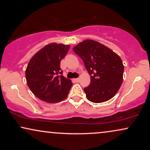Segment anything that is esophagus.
I'll return each instance as SVG.
<instances>
[{
    "label": "esophagus",
    "mask_w": 150,
    "mask_h": 150,
    "mask_svg": "<svg viewBox=\"0 0 150 150\" xmlns=\"http://www.w3.org/2000/svg\"><path fill=\"white\" fill-rule=\"evenodd\" d=\"M74 81L76 82V83H79V82L80 81V79H79V78H78V79H74Z\"/></svg>",
    "instance_id": "obj_1"
}]
</instances>
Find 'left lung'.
<instances>
[{"label":"left lung","mask_w":150,"mask_h":150,"mask_svg":"<svg viewBox=\"0 0 150 150\" xmlns=\"http://www.w3.org/2000/svg\"><path fill=\"white\" fill-rule=\"evenodd\" d=\"M91 75V83L84 88L87 99L94 103L106 102L120 89L124 67L116 53L93 40H85L74 47Z\"/></svg>","instance_id":"8db88e82"}]
</instances>
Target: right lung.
<instances>
[{
  "mask_svg": "<svg viewBox=\"0 0 150 150\" xmlns=\"http://www.w3.org/2000/svg\"><path fill=\"white\" fill-rule=\"evenodd\" d=\"M69 49V45L52 43L38 51L28 62L26 83L39 99L55 103L67 98L72 83L63 76L60 62Z\"/></svg>",
  "mask_w": 150,
  "mask_h": 150,
  "instance_id": "add662e5",
  "label": "right lung"
}]
</instances>
